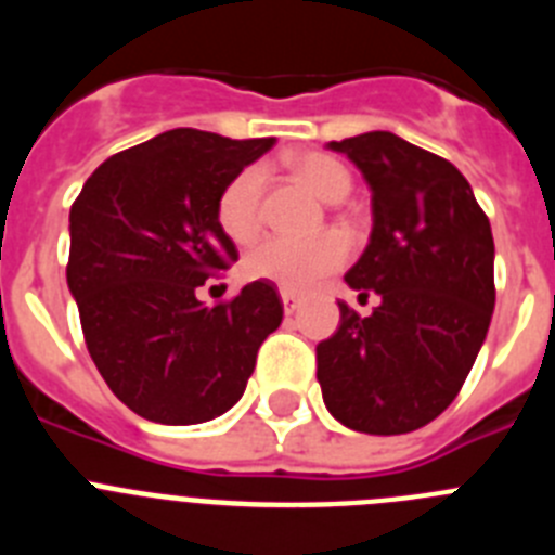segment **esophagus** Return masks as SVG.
Segmentation results:
<instances>
[{
    "label": "esophagus",
    "mask_w": 555,
    "mask_h": 555,
    "mask_svg": "<svg viewBox=\"0 0 555 555\" xmlns=\"http://www.w3.org/2000/svg\"><path fill=\"white\" fill-rule=\"evenodd\" d=\"M281 300H283V311H286L288 317H292V313L300 308V297L292 292H281Z\"/></svg>",
    "instance_id": "esophagus-1"
}]
</instances>
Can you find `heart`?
Here are the masks:
<instances>
[{"mask_svg":"<svg viewBox=\"0 0 555 555\" xmlns=\"http://www.w3.org/2000/svg\"><path fill=\"white\" fill-rule=\"evenodd\" d=\"M294 175L325 203H338L350 191V171L333 160L331 155L306 152L292 160ZM261 189L263 169L247 166L238 171L219 194L217 219L219 228L233 242L253 238L261 224ZM347 261V242L338 233H322L313 238H288V235H269L244 255V272L253 281H269L283 292H308L336 272Z\"/></svg>","mask_w":555,"mask_h":555,"instance_id":"1","label":"heart"}]
</instances>
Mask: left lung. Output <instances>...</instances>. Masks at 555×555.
<instances>
[{"instance_id":"left-lung-1","label":"left lung","mask_w":555,"mask_h":555,"mask_svg":"<svg viewBox=\"0 0 555 555\" xmlns=\"http://www.w3.org/2000/svg\"><path fill=\"white\" fill-rule=\"evenodd\" d=\"M372 191V233L345 274L370 317L338 302L341 322L317 347L333 420L372 436L423 428L455 400L494 311V242L467 178L450 160L386 130L331 141Z\"/></svg>"}]
</instances>
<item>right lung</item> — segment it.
<instances>
[{
	"instance_id": "right-lung-1",
	"label": "right lung",
	"mask_w": 555,
	"mask_h": 555,
	"mask_svg": "<svg viewBox=\"0 0 555 555\" xmlns=\"http://www.w3.org/2000/svg\"><path fill=\"white\" fill-rule=\"evenodd\" d=\"M274 146L178 127L107 158L68 214L66 283L96 370L150 423L197 425L242 400L281 327L269 281L205 306L197 288L238 258L219 228L224 185Z\"/></svg>"
}]
</instances>
